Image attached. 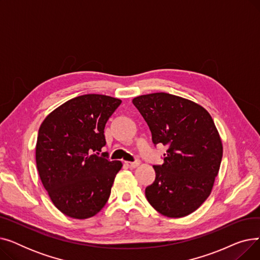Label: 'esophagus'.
Listing matches in <instances>:
<instances>
[{"instance_id": "34e87169", "label": "esophagus", "mask_w": 260, "mask_h": 260, "mask_svg": "<svg viewBox=\"0 0 260 260\" xmlns=\"http://www.w3.org/2000/svg\"><path fill=\"white\" fill-rule=\"evenodd\" d=\"M125 163H126V166H127L128 168H131V169H136V168L140 166V160H137V161H135V162H125Z\"/></svg>"}]
</instances>
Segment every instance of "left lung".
I'll return each mask as SVG.
<instances>
[{
  "instance_id": "1",
  "label": "left lung",
  "mask_w": 260,
  "mask_h": 260,
  "mask_svg": "<svg viewBox=\"0 0 260 260\" xmlns=\"http://www.w3.org/2000/svg\"><path fill=\"white\" fill-rule=\"evenodd\" d=\"M146 121L155 144L168 145L156 179L145 188L160 214L180 218L195 212L210 196L222 158V142L206 108L167 92L133 99Z\"/></svg>"
}]
</instances>
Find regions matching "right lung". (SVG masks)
<instances>
[{
  "label": "right lung",
  "instance_id": "add662e5",
  "mask_svg": "<svg viewBox=\"0 0 260 260\" xmlns=\"http://www.w3.org/2000/svg\"><path fill=\"white\" fill-rule=\"evenodd\" d=\"M120 104V99L105 94L79 95L52 111L39 128L40 179L53 206L68 217L94 216L111 195L122 162L95 153L105 145V124Z\"/></svg>",
  "mask_w": 260,
  "mask_h": 260
}]
</instances>
